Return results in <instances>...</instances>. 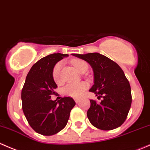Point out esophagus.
Here are the masks:
<instances>
[{
    "label": "esophagus",
    "instance_id": "esophagus-1",
    "mask_svg": "<svg viewBox=\"0 0 150 150\" xmlns=\"http://www.w3.org/2000/svg\"><path fill=\"white\" fill-rule=\"evenodd\" d=\"M79 101H80L79 99H75V102H76V103H79Z\"/></svg>",
    "mask_w": 150,
    "mask_h": 150
}]
</instances>
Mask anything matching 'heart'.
Returning a JSON list of instances; mask_svg holds the SVG:
<instances>
[{"instance_id":"heart-1","label":"heart","mask_w":150,"mask_h":150,"mask_svg":"<svg viewBox=\"0 0 150 150\" xmlns=\"http://www.w3.org/2000/svg\"><path fill=\"white\" fill-rule=\"evenodd\" d=\"M75 69L80 73L87 69L88 66L86 62L81 60H74L72 62ZM61 69V63H58L54 66L52 71L53 79L56 82H60V72ZM87 84L85 82H80L78 84H69L63 88L62 93L65 96L79 98L84 94V91L87 90Z\"/></svg>"}]
</instances>
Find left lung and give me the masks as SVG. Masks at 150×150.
<instances>
[{
    "label": "left lung",
    "mask_w": 150,
    "mask_h": 150,
    "mask_svg": "<svg viewBox=\"0 0 150 150\" xmlns=\"http://www.w3.org/2000/svg\"><path fill=\"white\" fill-rule=\"evenodd\" d=\"M90 65L94 74V84L90 89L98 97L99 103L90 100L87 117L94 127L110 130L120 127L127 118L132 102L131 90L123 71L115 62L98 52L72 54Z\"/></svg>",
    "instance_id": "1"
}]
</instances>
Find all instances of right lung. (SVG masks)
I'll return each mask as SVG.
<instances>
[{
  "mask_svg": "<svg viewBox=\"0 0 150 150\" xmlns=\"http://www.w3.org/2000/svg\"><path fill=\"white\" fill-rule=\"evenodd\" d=\"M68 56L54 53L40 59L28 72L22 90L25 117L36 133L44 136H52L63 130L76 104L70 97L61 98L57 101L51 99L57 87L53 79V69L57 62Z\"/></svg>",
  "mask_w": 150,
  "mask_h": 150,
  "instance_id": "obj_1",
  "label": "right lung"
}]
</instances>
